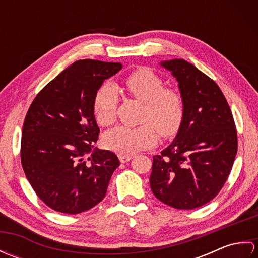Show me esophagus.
Returning a JSON list of instances; mask_svg holds the SVG:
<instances>
[{
  "label": "esophagus",
  "mask_w": 258,
  "mask_h": 258,
  "mask_svg": "<svg viewBox=\"0 0 258 258\" xmlns=\"http://www.w3.org/2000/svg\"><path fill=\"white\" fill-rule=\"evenodd\" d=\"M119 161L122 163H127L128 161L132 160V155H123V154H119L118 155Z\"/></svg>",
  "instance_id": "34e87169"
}]
</instances>
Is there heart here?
<instances>
[{"instance_id": "1", "label": "heart", "mask_w": 258, "mask_h": 258, "mask_svg": "<svg viewBox=\"0 0 258 258\" xmlns=\"http://www.w3.org/2000/svg\"><path fill=\"white\" fill-rule=\"evenodd\" d=\"M126 90L136 100L144 103L142 122L139 127L116 126L104 136L107 149L118 154L130 155L151 149L157 142V133L162 138H171L178 132L184 117V102L180 93L164 87L162 78L154 71L142 68L125 79ZM117 90L113 84H103L97 91L93 111L98 124H111L116 114Z\"/></svg>"}]
</instances>
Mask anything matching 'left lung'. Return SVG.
Listing matches in <instances>:
<instances>
[{
  "label": "left lung",
  "instance_id": "left-lung-1",
  "mask_svg": "<svg viewBox=\"0 0 258 258\" xmlns=\"http://www.w3.org/2000/svg\"><path fill=\"white\" fill-rule=\"evenodd\" d=\"M160 64L177 81L184 117L172 143L153 156L151 188L164 204L193 210L212 201L225 184L237 153L236 127L212 79L183 58Z\"/></svg>",
  "mask_w": 258,
  "mask_h": 258
}]
</instances>
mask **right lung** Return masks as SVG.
Instances as JSON below:
<instances>
[{
  "mask_svg": "<svg viewBox=\"0 0 258 258\" xmlns=\"http://www.w3.org/2000/svg\"><path fill=\"white\" fill-rule=\"evenodd\" d=\"M120 63L80 59L43 89L27 111L21 162L36 195L52 210L79 214L105 197L117 156L94 147V100ZM89 155V157L86 156Z\"/></svg>",
  "mask_w": 258,
  "mask_h": 258,
  "instance_id": "add662e5",
  "label": "right lung"
}]
</instances>
